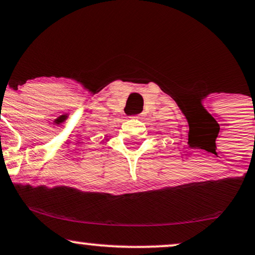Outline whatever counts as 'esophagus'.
<instances>
[{"instance_id":"esophagus-1","label":"esophagus","mask_w":255,"mask_h":255,"mask_svg":"<svg viewBox=\"0 0 255 255\" xmlns=\"http://www.w3.org/2000/svg\"><path fill=\"white\" fill-rule=\"evenodd\" d=\"M140 118V116H136V119H139Z\"/></svg>"}]
</instances>
